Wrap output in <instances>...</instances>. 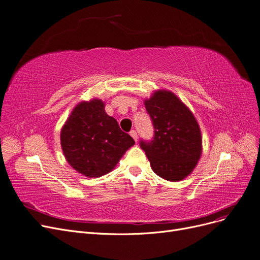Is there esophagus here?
I'll list each match as a JSON object with an SVG mask.
<instances>
[{"label":"esophagus","mask_w":260,"mask_h":260,"mask_svg":"<svg viewBox=\"0 0 260 260\" xmlns=\"http://www.w3.org/2000/svg\"><path fill=\"white\" fill-rule=\"evenodd\" d=\"M130 136L132 137V139H133L134 141L138 142V133H137L136 130H131V131H130Z\"/></svg>","instance_id":"obj_1"}]
</instances>
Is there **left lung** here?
<instances>
[{"label": "left lung", "mask_w": 260, "mask_h": 260, "mask_svg": "<svg viewBox=\"0 0 260 260\" xmlns=\"http://www.w3.org/2000/svg\"><path fill=\"white\" fill-rule=\"evenodd\" d=\"M153 126L150 141H140L152 171L163 179L179 181L196 166L202 153L200 126L191 111L168 90L145 101Z\"/></svg>", "instance_id": "left-lung-1"}]
</instances>
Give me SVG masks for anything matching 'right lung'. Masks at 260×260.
<instances>
[{"instance_id": "obj_1", "label": "right lung", "mask_w": 260, "mask_h": 260, "mask_svg": "<svg viewBox=\"0 0 260 260\" xmlns=\"http://www.w3.org/2000/svg\"><path fill=\"white\" fill-rule=\"evenodd\" d=\"M60 144L68 163L87 177L111 172L134 144L128 133L109 116L99 99L81 102L60 132Z\"/></svg>"}]
</instances>
